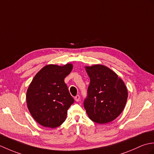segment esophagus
I'll return each instance as SVG.
<instances>
[{
    "label": "esophagus",
    "instance_id": "1",
    "mask_svg": "<svg viewBox=\"0 0 154 154\" xmlns=\"http://www.w3.org/2000/svg\"><path fill=\"white\" fill-rule=\"evenodd\" d=\"M80 95H77L76 96L74 97V100H75V101H77V102L80 101Z\"/></svg>",
    "mask_w": 154,
    "mask_h": 154
}]
</instances>
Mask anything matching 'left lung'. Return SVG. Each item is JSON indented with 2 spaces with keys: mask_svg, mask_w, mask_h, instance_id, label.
Masks as SVG:
<instances>
[{
  "mask_svg": "<svg viewBox=\"0 0 154 154\" xmlns=\"http://www.w3.org/2000/svg\"><path fill=\"white\" fill-rule=\"evenodd\" d=\"M90 78L84 108L92 121L106 124L117 118L128 98L125 82L114 71L101 64L86 66Z\"/></svg>",
  "mask_w": 154,
  "mask_h": 154,
  "instance_id": "1",
  "label": "left lung"
}]
</instances>
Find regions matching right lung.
<instances>
[{
    "instance_id": "obj_1",
    "label": "right lung",
    "mask_w": 154,
    "mask_h": 154,
    "mask_svg": "<svg viewBox=\"0 0 154 154\" xmlns=\"http://www.w3.org/2000/svg\"><path fill=\"white\" fill-rule=\"evenodd\" d=\"M73 65L48 64L34 76L26 93L28 110L36 122L45 127L56 128L66 120L67 111L74 103L64 78Z\"/></svg>"
}]
</instances>
